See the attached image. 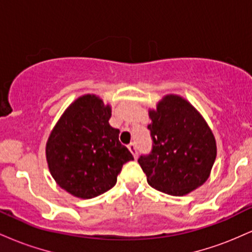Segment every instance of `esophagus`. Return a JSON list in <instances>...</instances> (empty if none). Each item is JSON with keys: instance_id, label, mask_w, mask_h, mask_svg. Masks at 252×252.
<instances>
[{"instance_id": "34e87169", "label": "esophagus", "mask_w": 252, "mask_h": 252, "mask_svg": "<svg viewBox=\"0 0 252 252\" xmlns=\"http://www.w3.org/2000/svg\"><path fill=\"white\" fill-rule=\"evenodd\" d=\"M128 149L130 150V153H131L132 155H134V158H137V148H136V144L135 143H130L128 146Z\"/></svg>"}]
</instances>
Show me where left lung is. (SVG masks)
Wrapping results in <instances>:
<instances>
[{
    "instance_id": "left-lung-1",
    "label": "left lung",
    "mask_w": 252,
    "mask_h": 252,
    "mask_svg": "<svg viewBox=\"0 0 252 252\" xmlns=\"http://www.w3.org/2000/svg\"><path fill=\"white\" fill-rule=\"evenodd\" d=\"M152 150L138 163L153 189L180 196L201 186L215 163L217 146L209 126L189 102L166 96L149 111Z\"/></svg>"
}]
</instances>
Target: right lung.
Here are the masks:
<instances>
[{"label": "right lung", "instance_id": "1", "mask_svg": "<svg viewBox=\"0 0 252 252\" xmlns=\"http://www.w3.org/2000/svg\"><path fill=\"white\" fill-rule=\"evenodd\" d=\"M111 109L86 94L68 106L54 126L46 146L50 172L72 195L91 199L116 185L124 163L134 156L110 126Z\"/></svg>", "mask_w": 252, "mask_h": 252}]
</instances>
